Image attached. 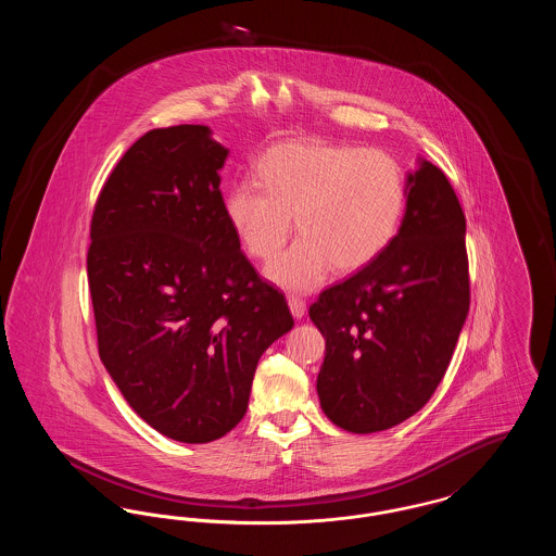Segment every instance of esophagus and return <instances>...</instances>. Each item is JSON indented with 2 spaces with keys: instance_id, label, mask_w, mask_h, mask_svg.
Returning <instances> with one entry per match:
<instances>
[{
  "instance_id": "esophagus-1",
  "label": "esophagus",
  "mask_w": 556,
  "mask_h": 556,
  "mask_svg": "<svg viewBox=\"0 0 556 556\" xmlns=\"http://www.w3.org/2000/svg\"><path fill=\"white\" fill-rule=\"evenodd\" d=\"M288 304H290V311L293 317L302 318L306 315V302H304L302 298H298V295H290Z\"/></svg>"
}]
</instances>
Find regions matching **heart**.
<instances>
[{"label": "heart", "instance_id": "1", "mask_svg": "<svg viewBox=\"0 0 556 556\" xmlns=\"http://www.w3.org/2000/svg\"><path fill=\"white\" fill-rule=\"evenodd\" d=\"M406 208V173L390 152L315 139L286 141L258 162V179L229 187L225 214L245 252L288 290L308 291L336 266L354 273L396 238Z\"/></svg>", "mask_w": 556, "mask_h": 556}]
</instances>
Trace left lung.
<instances>
[{
    "instance_id": "1",
    "label": "left lung",
    "mask_w": 556,
    "mask_h": 556,
    "mask_svg": "<svg viewBox=\"0 0 556 556\" xmlns=\"http://www.w3.org/2000/svg\"><path fill=\"white\" fill-rule=\"evenodd\" d=\"M465 229L446 175L424 160L394 241L311 304L325 338L318 400L338 427L390 429L438 390L471 302Z\"/></svg>"
}]
</instances>
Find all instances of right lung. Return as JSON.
I'll return each instance as SVG.
<instances>
[{
    "label": "right lung",
    "instance_id": "add662e5",
    "mask_svg": "<svg viewBox=\"0 0 556 556\" xmlns=\"http://www.w3.org/2000/svg\"><path fill=\"white\" fill-rule=\"evenodd\" d=\"M225 159L202 125L141 135L112 168L89 229L100 358L132 410L186 444L243 419L258 358L293 325L227 220Z\"/></svg>",
    "mask_w": 556,
    "mask_h": 556
}]
</instances>
